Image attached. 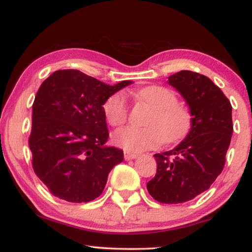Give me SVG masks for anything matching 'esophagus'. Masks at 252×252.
<instances>
[{
  "label": "esophagus",
  "mask_w": 252,
  "mask_h": 252,
  "mask_svg": "<svg viewBox=\"0 0 252 252\" xmlns=\"http://www.w3.org/2000/svg\"><path fill=\"white\" fill-rule=\"evenodd\" d=\"M137 157H138V156H137L136 153L128 152V151H126V152H124V159H126V160H133V159H136Z\"/></svg>",
  "instance_id": "esophagus-1"
}]
</instances>
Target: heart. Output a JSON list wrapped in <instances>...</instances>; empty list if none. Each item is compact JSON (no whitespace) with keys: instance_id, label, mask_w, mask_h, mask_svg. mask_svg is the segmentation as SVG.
I'll return each instance as SVG.
<instances>
[{"instance_id":"1","label":"heart","mask_w":252,"mask_h":252,"mask_svg":"<svg viewBox=\"0 0 252 252\" xmlns=\"http://www.w3.org/2000/svg\"><path fill=\"white\" fill-rule=\"evenodd\" d=\"M138 98L154 109L146 121V128L126 126L113 133V142L132 153L156 149L161 143L173 144L183 139L191 129L189 109L177 103V96L165 86H149L137 93ZM105 117L112 126H120L129 116V103L124 92H116L103 103Z\"/></svg>"}]
</instances>
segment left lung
Segmentation results:
<instances>
[{
	"mask_svg": "<svg viewBox=\"0 0 252 252\" xmlns=\"http://www.w3.org/2000/svg\"><path fill=\"white\" fill-rule=\"evenodd\" d=\"M186 100L192 124L175 149L154 154L157 174L146 184L154 199L180 204L209 189L222 172L233 135L231 105L209 77L182 70L168 77Z\"/></svg>",
	"mask_w": 252,
	"mask_h": 252,
	"instance_id": "1",
	"label": "left lung"
}]
</instances>
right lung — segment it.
<instances>
[{"label":"right lung","mask_w":252,"mask_h":252,"mask_svg":"<svg viewBox=\"0 0 252 252\" xmlns=\"http://www.w3.org/2000/svg\"><path fill=\"white\" fill-rule=\"evenodd\" d=\"M131 84L107 85L79 70H58L41 84L32 106L29 146L34 173L50 193L87 203L102 193L123 151L106 146L103 103Z\"/></svg>","instance_id":"1"}]
</instances>
